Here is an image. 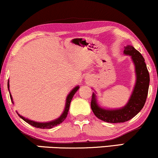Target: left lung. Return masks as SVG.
Returning a JSON list of instances; mask_svg holds the SVG:
<instances>
[{"label":"left lung","instance_id":"obj_1","mask_svg":"<svg viewBox=\"0 0 158 158\" xmlns=\"http://www.w3.org/2000/svg\"><path fill=\"white\" fill-rule=\"evenodd\" d=\"M123 53L130 55L135 64L136 83L129 101L125 106L118 109H103L98 106L95 94H92L91 108L94 115L108 123H123L138 114L145 104L149 86V74L143 57L132 46L124 47Z\"/></svg>","mask_w":158,"mask_h":158}]
</instances>
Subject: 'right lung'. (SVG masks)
I'll list each match as a JSON object with an SVG mask.
<instances>
[{"label":"right lung","mask_w":158,"mask_h":158,"mask_svg":"<svg viewBox=\"0 0 158 158\" xmlns=\"http://www.w3.org/2000/svg\"><path fill=\"white\" fill-rule=\"evenodd\" d=\"M7 86H8V89L9 91V81H8V84H7ZM79 89V86H75V88L72 89L71 92H69V94H68L67 97H66V105H65V109H64V112L62 113V114L58 118H57V119L52 120V121H49V122H46V123H39V122H35V121H33V120H29L27 119V118H25L24 117L21 116L20 114H18V116L20 117L21 119H23L24 121L27 122V123L30 124L31 126H32V127H36V128H40V129H52V128L55 127V126H57L58 124H60L62 123L64 120L66 119V118L67 117V114H68V112H69V106H70V103H71V101L72 99V98H73L74 94L76 93V92H77V90H78ZM9 95H10V98H11V101H12V103L14 104V103H13V101H12V95H11L10 92H9Z\"/></svg>","instance_id":"right-lung-1"}]
</instances>
